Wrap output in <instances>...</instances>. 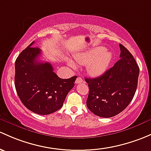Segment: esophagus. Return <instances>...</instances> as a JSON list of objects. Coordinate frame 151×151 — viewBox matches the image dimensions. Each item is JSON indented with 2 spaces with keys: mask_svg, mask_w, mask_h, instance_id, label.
Wrapping results in <instances>:
<instances>
[{
  "mask_svg": "<svg viewBox=\"0 0 151 151\" xmlns=\"http://www.w3.org/2000/svg\"><path fill=\"white\" fill-rule=\"evenodd\" d=\"M82 82H83V80H82L81 77H77V80H76V81H75V83L79 84V83H82Z\"/></svg>",
  "mask_w": 151,
  "mask_h": 151,
  "instance_id": "esophagus-1",
  "label": "esophagus"
}]
</instances>
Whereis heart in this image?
<instances>
[{"label": "heart", "instance_id": "obj_1", "mask_svg": "<svg viewBox=\"0 0 151 151\" xmlns=\"http://www.w3.org/2000/svg\"><path fill=\"white\" fill-rule=\"evenodd\" d=\"M74 58L81 65L88 64V71L93 76L102 74L109 67L112 59V54L106 51L104 47H97L84 53H77ZM71 67H75L74 63L69 61Z\"/></svg>", "mask_w": 151, "mask_h": 151}]
</instances>
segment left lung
Returning <instances> with one entry per match:
<instances>
[{
    "label": "left lung",
    "mask_w": 151,
    "mask_h": 151,
    "mask_svg": "<svg viewBox=\"0 0 151 151\" xmlns=\"http://www.w3.org/2000/svg\"><path fill=\"white\" fill-rule=\"evenodd\" d=\"M120 59L104 74L85 78L89 95L87 106L98 116L109 118L124 110L137 87L139 69L130 52L119 44Z\"/></svg>",
    "instance_id": "8db88e82"
}]
</instances>
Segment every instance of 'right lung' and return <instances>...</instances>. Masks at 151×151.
<instances>
[{
	"label": "right lung",
	"mask_w": 151,
	"mask_h": 151,
	"mask_svg": "<svg viewBox=\"0 0 151 151\" xmlns=\"http://www.w3.org/2000/svg\"><path fill=\"white\" fill-rule=\"evenodd\" d=\"M22 50L15 61V88L24 106L34 113L47 115L63 106L74 86L77 76L61 79L48 62H40L41 50L32 47Z\"/></svg>",
	"instance_id": "add662e5"
}]
</instances>
